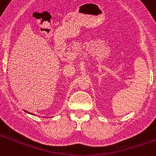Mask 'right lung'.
Returning <instances> with one entry per match:
<instances>
[{
  "instance_id": "1",
  "label": "right lung",
  "mask_w": 156,
  "mask_h": 156,
  "mask_svg": "<svg viewBox=\"0 0 156 156\" xmlns=\"http://www.w3.org/2000/svg\"><path fill=\"white\" fill-rule=\"evenodd\" d=\"M33 115H34V114H33Z\"/></svg>"
}]
</instances>
